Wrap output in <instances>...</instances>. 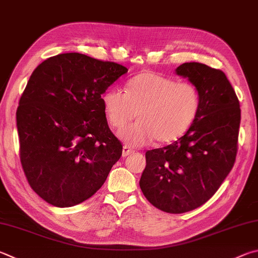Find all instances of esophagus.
<instances>
[{
	"instance_id": "esophagus-1",
	"label": "esophagus",
	"mask_w": 258,
	"mask_h": 258,
	"mask_svg": "<svg viewBox=\"0 0 258 258\" xmlns=\"http://www.w3.org/2000/svg\"><path fill=\"white\" fill-rule=\"evenodd\" d=\"M133 153V149H131V147H128V145H123V151H121V156L123 157H127L128 154Z\"/></svg>"
}]
</instances>
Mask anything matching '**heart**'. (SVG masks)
Returning <instances> with one entry per match:
<instances>
[{
  "mask_svg": "<svg viewBox=\"0 0 258 258\" xmlns=\"http://www.w3.org/2000/svg\"><path fill=\"white\" fill-rule=\"evenodd\" d=\"M109 124L121 128L138 117L137 123L118 132L132 145H143L156 139L169 143L190 127L201 107L200 90L190 82H178L160 74L145 72L126 83V91L109 88L101 96Z\"/></svg>",
  "mask_w": 258,
  "mask_h": 258,
  "instance_id": "b5f03b06",
  "label": "heart"
}]
</instances>
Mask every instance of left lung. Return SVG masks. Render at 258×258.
I'll return each instance as SVG.
<instances>
[{"mask_svg":"<svg viewBox=\"0 0 258 258\" xmlns=\"http://www.w3.org/2000/svg\"><path fill=\"white\" fill-rule=\"evenodd\" d=\"M176 73L198 87L200 111L180 139L145 152L140 179L149 202L174 214L201 207L219 189L235 165L240 125L239 100L221 70L191 62Z\"/></svg>","mask_w":258,"mask_h":258,"instance_id":"8db88e82","label":"left lung"}]
</instances>
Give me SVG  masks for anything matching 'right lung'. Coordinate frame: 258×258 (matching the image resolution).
<instances>
[{
  "mask_svg": "<svg viewBox=\"0 0 258 258\" xmlns=\"http://www.w3.org/2000/svg\"><path fill=\"white\" fill-rule=\"evenodd\" d=\"M127 72L79 53L49 57L32 72L17 109L20 161L32 189L69 208L90 199L121 156L101 95Z\"/></svg>",
  "mask_w": 258,
  "mask_h": 258,
  "instance_id": "add662e5",
  "label": "right lung"
}]
</instances>
